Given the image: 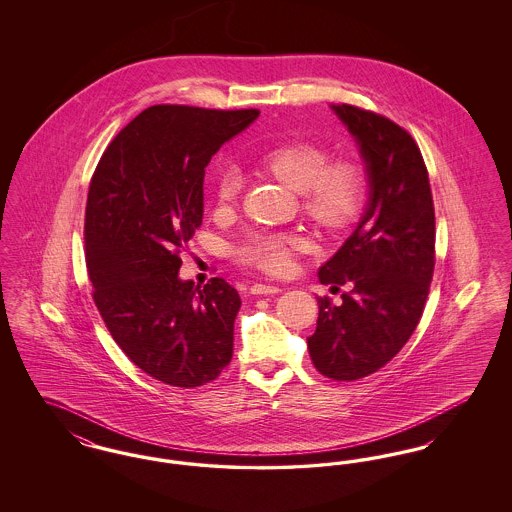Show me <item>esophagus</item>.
<instances>
[{"label": "esophagus", "instance_id": "obj_1", "mask_svg": "<svg viewBox=\"0 0 512 512\" xmlns=\"http://www.w3.org/2000/svg\"><path fill=\"white\" fill-rule=\"evenodd\" d=\"M282 292L278 286H270V284H255L251 286L253 295H270V293Z\"/></svg>", "mask_w": 512, "mask_h": 512}]
</instances>
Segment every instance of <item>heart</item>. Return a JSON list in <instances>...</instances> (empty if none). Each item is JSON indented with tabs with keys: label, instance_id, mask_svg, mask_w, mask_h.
I'll list each match as a JSON object with an SVG mask.
<instances>
[{
	"label": "heart",
	"instance_id": "b5f03b06",
	"mask_svg": "<svg viewBox=\"0 0 512 512\" xmlns=\"http://www.w3.org/2000/svg\"><path fill=\"white\" fill-rule=\"evenodd\" d=\"M328 161V151L309 142L274 147L261 157V165L268 172L301 194L303 211L311 219L324 228L336 230L357 217L365 197V180L355 163ZM242 186L244 176L236 167L220 172V203H232ZM303 247L305 238L297 232L261 230L247 236L238 249V257L245 265L261 268L268 274H284L292 268L293 255Z\"/></svg>",
	"mask_w": 512,
	"mask_h": 512
}]
</instances>
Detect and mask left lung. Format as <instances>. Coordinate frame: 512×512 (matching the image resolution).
<instances>
[{"label": "left lung", "mask_w": 512, "mask_h": 512, "mask_svg": "<svg viewBox=\"0 0 512 512\" xmlns=\"http://www.w3.org/2000/svg\"><path fill=\"white\" fill-rule=\"evenodd\" d=\"M365 163L368 197L353 234L318 268L340 305L318 297L317 330L307 338L320 374L359 380L391 361L422 317L434 274L436 215L428 171L413 138L390 119L353 105H330Z\"/></svg>", "instance_id": "left-lung-1"}]
</instances>
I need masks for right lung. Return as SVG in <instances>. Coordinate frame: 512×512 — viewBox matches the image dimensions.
Instances as JSON below:
<instances>
[{"mask_svg": "<svg viewBox=\"0 0 512 512\" xmlns=\"http://www.w3.org/2000/svg\"><path fill=\"white\" fill-rule=\"evenodd\" d=\"M259 117L155 105L107 147L86 203L94 301L126 357L155 380L195 388L232 359L240 295L222 278L182 280L180 247L203 219L205 167Z\"/></svg>", "mask_w": 512, "mask_h": 512, "instance_id": "1", "label": "right lung"}]
</instances>
